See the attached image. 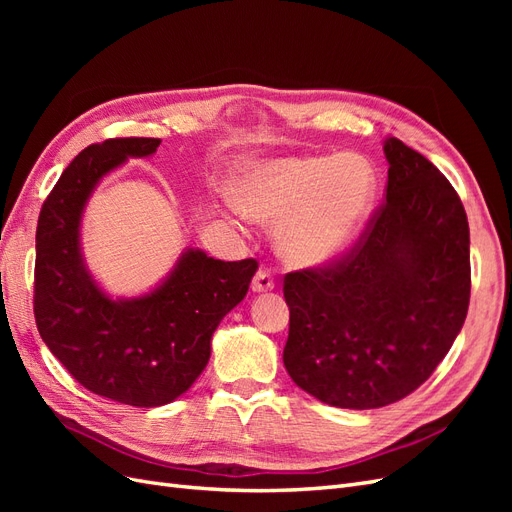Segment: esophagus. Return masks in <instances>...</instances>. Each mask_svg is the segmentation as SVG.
Listing matches in <instances>:
<instances>
[{
  "label": "esophagus",
  "instance_id": "obj_1",
  "mask_svg": "<svg viewBox=\"0 0 512 512\" xmlns=\"http://www.w3.org/2000/svg\"><path fill=\"white\" fill-rule=\"evenodd\" d=\"M275 288V282H273V277H271V273L267 271V269H260L256 275H254V280H252V290L254 292H271Z\"/></svg>",
  "mask_w": 512,
  "mask_h": 512
}]
</instances>
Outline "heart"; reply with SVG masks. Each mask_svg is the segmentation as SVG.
<instances>
[{"instance_id": "1", "label": "heart", "mask_w": 512, "mask_h": 512, "mask_svg": "<svg viewBox=\"0 0 512 512\" xmlns=\"http://www.w3.org/2000/svg\"><path fill=\"white\" fill-rule=\"evenodd\" d=\"M378 177L359 156H284L247 164L230 183L243 218L275 226L290 267L322 269L361 237L376 203Z\"/></svg>"}]
</instances>
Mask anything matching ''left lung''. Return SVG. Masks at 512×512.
Masks as SVG:
<instances>
[{
    "label": "left lung",
    "instance_id": "1",
    "mask_svg": "<svg viewBox=\"0 0 512 512\" xmlns=\"http://www.w3.org/2000/svg\"><path fill=\"white\" fill-rule=\"evenodd\" d=\"M386 203L354 250L284 277V365L322 404L371 410L416 391L459 335L470 305V228L453 185L386 138Z\"/></svg>",
    "mask_w": 512,
    "mask_h": 512
}]
</instances>
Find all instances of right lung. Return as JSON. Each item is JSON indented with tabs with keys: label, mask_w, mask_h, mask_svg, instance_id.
<instances>
[{
	"label": "right lung",
	"mask_w": 512,
	"mask_h": 512,
	"mask_svg": "<svg viewBox=\"0 0 512 512\" xmlns=\"http://www.w3.org/2000/svg\"><path fill=\"white\" fill-rule=\"evenodd\" d=\"M160 138L91 145L61 173L36 230L34 314L42 342L91 393L136 408L181 397L203 374L211 337L250 288L258 262H224L188 247L156 288L111 297L89 271L81 224L100 181L149 158Z\"/></svg>",
	"instance_id": "right-lung-1"
}]
</instances>
